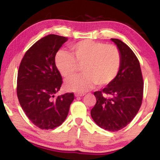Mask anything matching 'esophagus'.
Segmentation results:
<instances>
[{
  "mask_svg": "<svg viewBox=\"0 0 160 160\" xmlns=\"http://www.w3.org/2000/svg\"><path fill=\"white\" fill-rule=\"evenodd\" d=\"M84 94H85V93H75V96L77 97V98H78V97L83 96Z\"/></svg>",
  "mask_w": 160,
  "mask_h": 160,
  "instance_id": "esophagus-1",
  "label": "esophagus"
}]
</instances>
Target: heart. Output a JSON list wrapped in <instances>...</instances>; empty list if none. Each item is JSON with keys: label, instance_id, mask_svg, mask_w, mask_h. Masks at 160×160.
Listing matches in <instances>:
<instances>
[{"label": "heart", "instance_id": "b5f03b06", "mask_svg": "<svg viewBox=\"0 0 160 160\" xmlns=\"http://www.w3.org/2000/svg\"><path fill=\"white\" fill-rule=\"evenodd\" d=\"M70 49L71 54L62 51L56 54L58 70L66 79L75 76L80 67H84V73L67 81L68 90L83 93L94 84L108 86L118 75L122 58L118 46L88 39L71 45Z\"/></svg>", "mask_w": 160, "mask_h": 160}]
</instances>
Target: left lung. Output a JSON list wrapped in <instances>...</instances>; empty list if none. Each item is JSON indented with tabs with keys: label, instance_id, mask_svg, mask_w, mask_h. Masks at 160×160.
<instances>
[{
	"label": "left lung",
	"instance_id": "8db88e82",
	"mask_svg": "<svg viewBox=\"0 0 160 160\" xmlns=\"http://www.w3.org/2000/svg\"><path fill=\"white\" fill-rule=\"evenodd\" d=\"M111 40L122 53V66L112 83L93 93L97 101L90 114L98 126L117 132L129 124L139 111L144 82L139 61L133 51L121 40Z\"/></svg>",
	"mask_w": 160,
	"mask_h": 160
}]
</instances>
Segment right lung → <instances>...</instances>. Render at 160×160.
<instances>
[{
    "mask_svg": "<svg viewBox=\"0 0 160 160\" xmlns=\"http://www.w3.org/2000/svg\"><path fill=\"white\" fill-rule=\"evenodd\" d=\"M67 38L49 35L37 41L24 55L18 72L17 95L28 119L41 129H53L68 115L73 93L55 98L62 78L55 56Z\"/></svg>",
    "mask_w": 160,
    "mask_h": 160,
    "instance_id": "right-lung-1",
    "label": "right lung"
}]
</instances>
